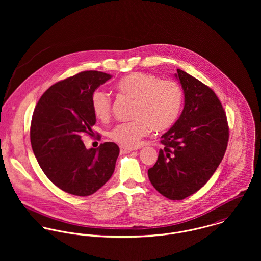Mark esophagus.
<instances>
[{"label": "esophagus", "instance_id": "esophagus-1", "mask_svg": "<svg viewBox=\"0 0 261 261\" xmlns=\"http://www.w3.org/2000/svg\"><path fill=\"white\" fill-rule=\"evenodd\" d=\"M134 150V149H126V148H120V152L121 153H129Z\"/></svg>", "mask_w": 261, "mask_h": 261}]
</instances>
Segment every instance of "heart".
<instances>
[{
	"mask_svg": "<svg viewBox=\"0 0 261 261\" xmlns=\"http://www.w3.org/2000/svg\"><path fill=\"white\" fill-rule=\"evenodd\" d=\"M116 88L136 100L133 111L135 120L117 124L109 133L110 139L122 148H138L151 129L164 132L180 116L183 90L176 81L161 80L149 73L133 72L120 78ZM91 107L98 119L108 120L112 113L110 94L101 89L95 90L91 96Z\"/></svg>",
	"mask_w": 261,
	"mask_h": 261,
	"instance_id": "1",
	"label": "heart"
}]
</instances>
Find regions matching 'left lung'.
<instances>
[{
	"instance_id": "left-lung-1",
	"label": "left lung",
	"mask_w": 261,
	"mask_h": 261,
	"mask_svg": "<svg viewBox=\"0 0 261 261\" xmlns=\"http://www.w3.org/2000/svg\"><path fill=\"white\" fill-rule=\"evenodd\" d=\"M184 90V110L161 139L164 149L149 169L154 189L170 200H183L212 177L226 151L229 127L215 92L197 78L177 69Z\"/></svg>"
}]
</instances>
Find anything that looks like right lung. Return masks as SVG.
<instances>
[{"instance_id":"add662e5","label":"right lung","mask_w":261,"mask_h":261,"mask_svg":"<svg viewBox=\"0 0 261 261\" xmlns=\"http://www.w3.org/2000/svg\"><path fill=\"white\" fill-rule=\"evenodd\" d=\"M111 78L89 70L61 80L44 92L33 112L30 139L38 164L55 186L75 196L92 195L114 172L116 144L86 149L81 140L96 121L91 96Z\"/></svg>"}]
</instances>
